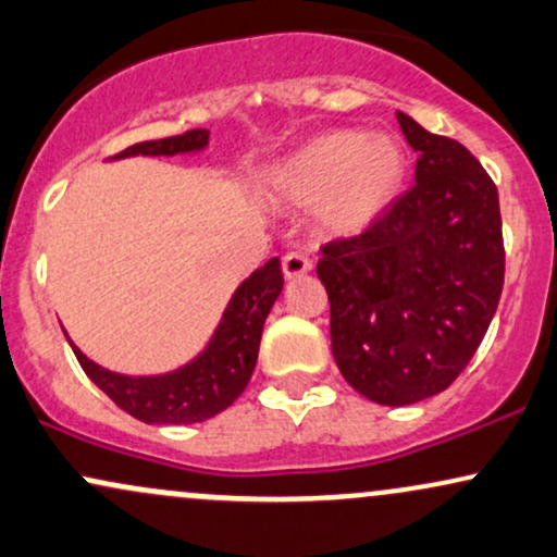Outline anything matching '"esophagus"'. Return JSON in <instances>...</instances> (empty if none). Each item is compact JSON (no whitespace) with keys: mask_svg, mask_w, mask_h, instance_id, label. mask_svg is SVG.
<instances>
[{"mask_svg":"<svg viewBox=\"0 0 557 557\" xmlns=\"http://www.w3.org/2000/svg\"><path fill=\"white\" fill-rule=\"evenodd\" d=\"M281 268H284V276L286 278H297V276H305L307 271L312 268V260L307 258V252H286L284 260H281Z\"/></svg>","mask_w":557,"mask_h":557,"instance_id":"1","label":"esophagus"}]
</instances>
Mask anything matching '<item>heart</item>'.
Masks as SVG:
<instances>
[{
	"mask_svg": "<svg viewBox=\"0 0 557 557\" xmlns=\"http://www.w3.org/2000/svg\"><path fill=\"white\" fill-rule=\"evenodd\" d=\"M407 180V153L394 135L331 129L273 169L271 185L292 206H319L338 234L368 228L388 211Z\"/></svg>",
	"mask_w": 557,
	"mask_h": 557,
	"instance_id": "b5f03b06",
	"label": "heart"
}]
</instances>
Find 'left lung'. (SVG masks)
Wrapping results in <instances>:
<instances>
[{
    "label": "left lung",
    "instance_id": "8db88e82",
    "mask_svg": "<svg viewBox=\"0 0 557 557\" xmlns=\"http://www.w3.org/2000/svg\"><path fill=\"white\" fill-rule=\"evenodd\" d=\"M414 185L355 237L323 245L331 349L351 388L383 407L446 391L498 310L506 250L498 187L459 140L398 111Z\"/></svg>",
    "mask_w": 557,
    "mask_h": 557
}]
</instances>
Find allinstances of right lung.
Here are the masks:
<instances>
[{
	"label": "right lung",
	"mask_w": 557,
	"mask_h": 557,
	"mask_svg": "<svg viewBox=\"0 0 557 557\" xmlns=\"http://www.w3.org/2000/svg\"><path fill=\"white\" fill-rule=\"evenodd\" d=\"M208 146V129L146 140L124 148L114 159L127 156H176ZM284 289L281 260L271 258L263 268L242 281L234 292L211 344L198 359L185 368L156 377H129L103 370L70 342L85 375L107 394L116 407L148 424H193L211 417L237 401L258 362L260 336L273 302Z\"/></svg>",
	"instance_id": "add662e5"
}]
</instances>
